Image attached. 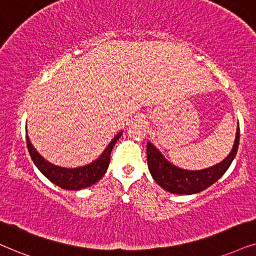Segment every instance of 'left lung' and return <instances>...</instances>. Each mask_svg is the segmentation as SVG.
Wrapping results in <instances>:
<instances>
[{"label":"left lung","mask_w":256,"mask_h":256,"mask_svg":"<svg viewBox=\"0 0 256 256\" xmlns=\"http://www.w3.org/2000/svg\"><path fill=\"white\" fill-rule=\"evenodd\" d=\"M240 140V126L238 124V131L234 145L230 154L221 163L216 164L203 170H184L174 166L164 158L163 154L157 150L151 143L146 145L148 166L152 178L156 180L166 192L178 195H192L203 192V190L214 184L223 174L230 166L232 160L236 156Z\"/></svg>","instance_id":"8db88e82"}]
</instances>
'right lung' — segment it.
Segmentation results:
<instances>
[{
    "label": "right lung",
    "mask_w": 256,
    "mask_h": 256,
    "mask_svg": "<svg viewBox=\"0 0 256 256\" xmlns=\"http://www.w3.org/2000/svg\"><path fill=\"white\" fill-rule=\"evenodd\" d=\"M122 134V131L117 134V136L110 142V144L108 145V148H105L104 152L100 154L98 160L87 164V166L74 168V169H67V168H61L50 163V162L44 160V158L36 151V148L32 145L28 134H26V139H27L29 154H30L35 166H36L38 169L41 171V174H44V177H47L52 183L60 186L61 189L82 190L85 189L87 186H93V184L98 182V180L104 176L106 170H108V168L112 148L116 145V143H117L118 139L120 138Z\"/></svg>",
    "instance_id": "obj_1"
}]
</instances>
